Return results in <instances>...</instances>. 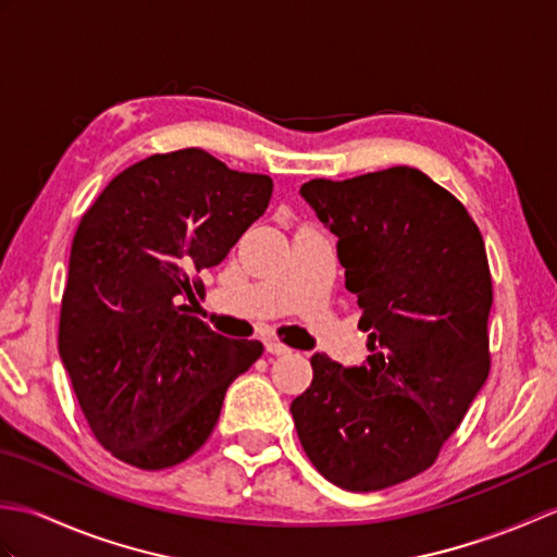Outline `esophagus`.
Here are the masks:
<instances>
[{
  "label": "esophagus",
  "mask_w": 557,
  "mask_h": 557,
  "mask_svg": "<svg viewBox=\"0 0 557 557\" xmlns=\"http://www.w3.org/2000/svg\"><path fill=\"white\" fill-rule=\"evenodd\" d=\"M265 351L272 354V357H287V354H292V349L287 345H282V342H277V339H268Z\"/></svg>",
  "instance_id": "34e87169"
}]
</instances>
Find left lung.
<instances>
[{
    "label": "left lung",
    "instance_id": "left-lung-1",
    "mask_svg": "<svg viewBox=\"0 0 557 557\" xmlns=\"http://www.w3.org/2000/svg\"><path fill=\"white\" fill-rule=\"evenodd\" d=\"M337 236L371 357L311 359L292 401L304 453L335 486L371 493L433 467L491 371L493 280L476 222L413 168L301 186Z\"/></svg>",
    "mask_w": 557,
    "mask_h": 557
}]
</instances>
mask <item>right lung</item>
<instances>
[{
	"mask_svg": "<svg viewBox=\"0 0 557 557\" xmlns=\"http://www.w3.org/2000/svg\"><path fill=\"white\" fill-rule=\"evenodd\" d=\"M268 174L200 148L158 152L104 186L78 222L59 311V357L92 435L126 465L160 471L198 453L236 375L263 354L182 304L263 215Z\"/></svg>",
	"mask_w": 557,
	"mask_h": 557,
	"instance_id": "right-lung-1",
	"label": "right lung"
}]
</instances>
